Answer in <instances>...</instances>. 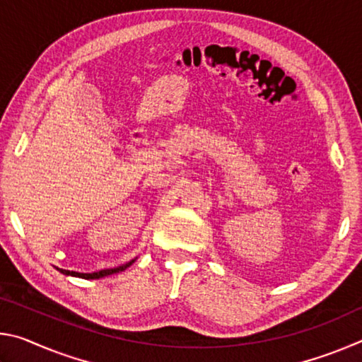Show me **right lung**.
<instances>
[{
    "label": "right lung",
    "instance_id": "obj_1",
    "mask_svg": "<svg viewBox=\"0 0 362 362\" xmlns=\"http://www.w3.org/2000/svg\"><path fill=\"white\" fill-rule=\"evenodd\" d=\"M137 260L132 259L131 262L124 263V265H119V267H115V268H105V269H100V272H94V273H78V272H70V269H62V268H57L60 273L65 274V276H75V278H83V279H99V278H105L110 276V274H115V273H119V272H124L127 267H131L134 262Z\"/></svg>",
    "mask_w": 362,
    "mask_h": 362
}]
</instances>
